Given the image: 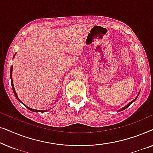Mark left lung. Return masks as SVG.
I'll return each mask as SVG.
<instances>
[{"instance_id": "obj_1", "label": "left lung", "mask_w": 153, "mask_h": 153, "mask_svg": "<svg viewBox=\"0 0 153 153\" xmlns=\"http://www.w3.org/2000/svg\"><path fill=\"white\" fill-rule=\"evenodd\" d=\"M139 94H138V95L137 96V97H136L134 100H132V101H131V102H129V103L128 104H127V105H126V106H125V107H123V108H121V109H120V110H119V111H123V110H125V108H127V107H129V105H130V104H131V103H132V102H134V101H135V100H137V98L138 97V96H139Z\"/></svg>"}]
</instances>
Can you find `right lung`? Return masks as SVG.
<instances>
[{"mask_svg":"<svg viewBox=\"0 0 153 153\" xmlns=\"http://www.w3.org/2000/svg\"><path fill=\"white\" fill-rule=\"evenodd\" d=\"M15 55H16V53L14 54V56H13V58H14V56H15ZM12 68H13V67H11V68H10V78H11V79H12V90H13V92H14V95H15V97H16V99L18 100V101L19 102H21V100L19 99L18 98V96H17V95H16V91H15V89H14V85H13V82H12ZM22 103L23 104V102H22ZM24 104V105L26 106V107L27 108H28L29 110H30V111H33V112H45V111H47H47H41V110H36V109H33V108H29L28 106H27L26 105H25L24 104Z\"/></svg>","mask_w":153,"mask_h":153,"instance_id":"1","label":"right lung"}]
</instances>
